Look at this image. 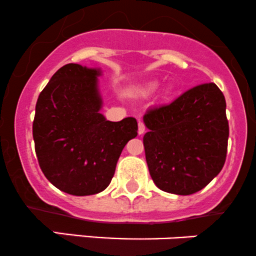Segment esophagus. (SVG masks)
Segmentation results:
<instances>
[{
    "label": "esophagus",
    "mask_w": 256,
    "mask_h": 256,
    "mask_svg": "<svg viewBox=\"0 0 256 256\" xmlns=\"http://www.w3.org/2000/svg\"><path fill=\"white\" fill-rule=\"evenodd\" d=\"M144 132H146V124H144L143 122H139L138 123V133L144 134Z\"/></svg>",
    "instance_id": "obj_1"
}]
</instances>
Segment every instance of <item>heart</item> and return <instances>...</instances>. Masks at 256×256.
<instances>
[{"label": "heart", "instance_id": "1", "mask_svg": "<svg viewBox=\"0 0 256 256\" xmlns=\"http://www.w3.org/2000/svg\"><path fill=\"white\" fill-rule=\"evenodd\" d=\"M158 88H159V82L158 81H146V82L139 84L138 86L136 88V92L139 94V96H150L152 92L155 91ZM166 91H170V88H168Z\"/></svg>", "mask_w": 256, "mask_h": 256}]
</instances>
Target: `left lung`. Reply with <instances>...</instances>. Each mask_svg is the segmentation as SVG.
<instances>
[{
    "instance_id": "1",
    "label": "left lung",
    "mask_w": 256,
    "mask_h": 256,
    "mask_svg": "<svg viewBox=\"0 0 256 256\" xmlns=\"http://www.w3.org/2000/svg\"><path fill=\"white\" fill-rule=\"evenodd\" d=\"M226 106L224 94L210 82L148 110L143 144L150 176L160 190L187 196L220 172L229 136Z\"/></svg>"
}]
</instances>
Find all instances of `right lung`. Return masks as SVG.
Wrapping results in <instances>:
<instances>
[{"mask_svg":"<svg viewBox=\"0 0 256 256\" xmlns=\"http://www.w3.org/2000/svg\"><path fill=\"white\" fill-rule=\"evenodd\" d=\"M100 69L64 65L36 104L33 139L39 166L56 188L74 196L104 191L123 148L138 134L136 118L110 122L100 113Z\"/></svg>","mask_w":256,"mask_h":256,"instance_id":"1","label":"right lung"}]
</instances>
